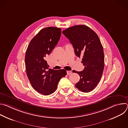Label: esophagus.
<instances>
[{
	"mask_svg": "<svg viewBox=\"0 0 128 128\" xmlns=\"http://www.w3.org/2000/svg\"><path fill=\"white\" fill-rule=\"evenodd\" d=\"M72 74L71 71H67V74L68 75H70V74Z\"/></svg>",
	"mask_w": 128,
	"mask_h": 128,
	"instance_id": "esophagus-1",
	"label": "esophagus"
}]
</instances>
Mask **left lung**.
<instances>
[{
	"label": "left lung",
	"instance_id": "8db88e82",
	"mask_svg": "<svg viewBox=\"0 0 128 128\" xmlns=\"http://www.w3.org/2000/svg\"><path fill=\"white\" fill-rule=\"evenodd\" d=\"M62 33L74 46L76 56L82 57L84 69L74 71L80 76L76 87L82 92H90L99 83L104 68L103 48L98 36L92 29L83 25L71 27Z\"/></svg>",
	"mask_w": 128,
	"mask_h": 128
}]
</instances>
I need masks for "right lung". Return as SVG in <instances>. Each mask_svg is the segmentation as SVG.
Returning <instances> with one entry per match:
<instances>
[{"label":"right lung","mask_w":128,"mask_h":128,"mask_svg":"<svg viewBox=\"0 0 128 128\" xmlns=\"http://www.w3.org/2000/svg\"><path fill=\"white\" fill-rule=\"evenodd\" d=\"M61 34L60 28H44L32 39L26 50L25 62L27 76L33 88L44 95L53 93L60 79L67 74L64 69H48L46 60L57 44Z\"/></svg>","instance_id":"right-lung-1"}]
</instances>
